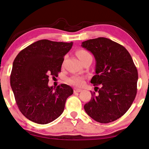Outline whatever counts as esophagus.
<instances>
[{"label": "esophagus", "mask_w": 149, "mask_h": 149, "mask_svg": "<svg viewBox=\"0 0 149 149\" xmlns=\"http://www.w3.org/2000/svg\"><path fill=\"white\" fill-rule=\"evenodd\" d=\"M82 91L81 89L80 88H74V93H79V92H81Z\"/></svg>", "instance_id": "obj_1"}]
</instances>
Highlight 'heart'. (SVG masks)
Segmentation results:
<instances>
[{
  "instance_id": "heart-1",
  "label": "heart",
  "mask_w": 149,
  "mask_h": 149,
  "mask_svg": "<svg viewBox=\"0 0 149 149\" xmlns=\"http://www.w3.org/2000/svg\"><path fill=\"white\" fill-rule=\"evenodd\" d=\"M77 55L80 60L84 59L87 56H91L89 53L85 50L79 49L77 50ZM68 82L71 84L75 85V86H82L84 84V79L80 76H73L68 79Z\"/></svg>"
}]
</instances>
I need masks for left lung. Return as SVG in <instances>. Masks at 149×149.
I'll return each instance as SVG.
<instances>
[{"instance_id":"left-lung-1","label":"left lung","mask_w":149,"mask_h":149,"mask_svg":"<svg viewBox=\"0 0 149 149\" xmlns=\"http://www.w3.org/2000/svg\"><path fill=\"white\" fill-rule=\"evenodd\" d=\"M96 61L95 75L91 79L95 86L85 111L95 121L106 123L118 119L130 108L137 93L138 70L124 47L106 38L82 42Z\"/></svg>"}]
</instances>
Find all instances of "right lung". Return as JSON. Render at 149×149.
<instances>
[{
    "label": "right lung",
    "instance_id": "right-lung-1",
    "mask_svg": "<svg viewBox=\"0 0 149 149\" xmlns=\"http://www.w3.org/2000/svg\"><path fill=\"white\" fill-rule=\"evenodd\" d=\"M73 42L41 40L18 53L13 63L10 84L19 110L31 121L47 124L64 111L66 100L74 93L67 84L49 86V77H58L64 56Z\"/></svg>",
    "mask_w": 149,
    "mask_h": 149
}]
</instances>
